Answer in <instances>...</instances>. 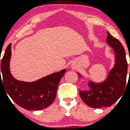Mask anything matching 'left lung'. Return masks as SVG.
<instances>
[{
  "label": "left lung",
  "instance_id": "left-lung-1",
  "mask_svg": "<svg viewBox=\"0 0 130 130\" xmlns=\"http://www.w3.org/2000/svg\"><path fill=\"white\" fill-rule=\"evenodd\" d=\"M106 43L112 47L116 54L114 68L110 71L108 78L103 83L95 84L90 82V90L79 89L81 99L91 108L111 106L123 95L126 87L128 63L124 47L119 40L112 36L109 32Z\"/></svg>",
  "mask_w": 130,
  "mask_h": 130
}]
</instances>
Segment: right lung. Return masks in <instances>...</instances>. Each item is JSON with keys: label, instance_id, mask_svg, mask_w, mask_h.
Returning <instances> with one entry per match:
<instances>
[{"label": "right lung", "instance_id": "obj_1", "mask_svg": "<svg viewBox=\"0 0 130 130\" xmlns=\"http://www.w3.org/2000/svg\"><path fill=\"white\" fill-rule=\"evenodd\" d=\"M11 47L10 43L6 48L1 59L0 69V83L2 81L7 95L18 105L29 111H38L48 107L56 98L57 87L66 70L54 73L32 83L16 80L10 71ZM1 72L3 74L2 80Z\"/></svg>", "mask_w": 130, "mask_h": 130}]
</instances>
